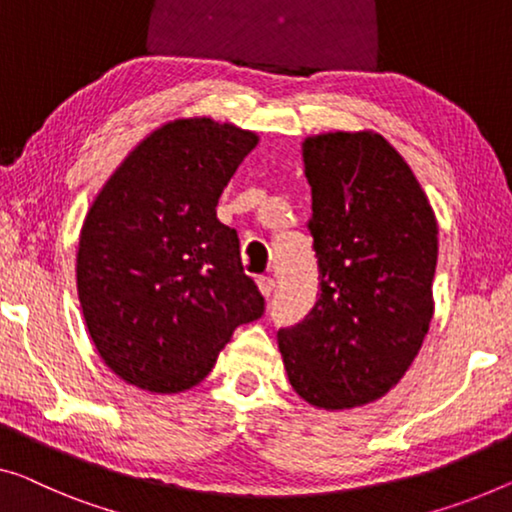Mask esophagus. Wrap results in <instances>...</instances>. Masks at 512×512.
Instances as JSON below:
<instances>
[{
	"label": "esophagus",
	"instance_id": "obj_1",
	"mask_svg": "<svg viewBox=\"0 0 512 512\" xmlns=\"http://www.w3.org/2000/svg\"><path fill=\"white\" fill-rule=\"evenodd\" d=\"M257 287H259V292H262V296H266V299H269V296L273 294V289H276V280H273L271 276H259L257 278Z\"/></svg>",
	"mask_w": 512,
	"mask_h": 512
}]
</instances>
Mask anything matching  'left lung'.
Returning a JSON list of instances; mask_svg holds the SVG:
<instances>
[{
    "instance_id": "8db88e82",
    "label": "left lung",
    "mask_w": 512,
    "mask_h": 512,
    "mask_svg": "<svg viewBox=\"0 0 512 512\" xmlns=\"http://www.w3.org/2000/svg\"><path fill=\"white\" fill-rule=\"evenodd\" d=\"M319 294L278 329L289 384L315 407L368 404L398 384L432 319L437 220L404 158L377 133L303 144Z\"/></svg>"
}]
</instances>
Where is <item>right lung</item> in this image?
Wrapping results in <instances>:
<instances>
[{"label": "right lung", "instance_id": "1", "mask_svg": "<svg viewBox=\"0 0 512 512\" xmlns=\"http://www.w3.org/2000/svg\"><path fill=\"white\" fill-rule=\"evenodd\" d=\"M257 135L211 119L151 133L91 204L78 296L112 372L154 393L200 384L236 326L264 315L239 234L216 216Z\"/></svg>", "mask_w": 512, "mask_h": 512}]
</instances>
